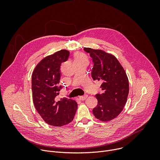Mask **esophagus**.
I'll list each match as a JSON object with an SVG mask.
<instances>
[{
	"instance_id": "34e87169",
	"label": "esophagus",
	"mask_w": 160,
	"mask_h": 160,
	"mask_svg": "<svg viewBox=\"0 0 160 160\" xmlns=\"http://www.w3.org/2000/svg\"><path fill=\"white\" fill-rule=\"evenodd\" d=\"M88 98V96L87 95H84V96H80V99L82 100V101H83V100H85L87 98Z\"/></svg>"
}]
</instances>
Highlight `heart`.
I'll use <instances>...</instances> for the list:
<instances>
[{"instance_id":"heart-1","label":"heart","mask_w":160,"mask_h":160,"mask_svg":"<svg viewBox=\"0 0 160 160\" xmlns=\"http://www.w3.org/2000/svg\"><path fill=\"white\" fill-rule=\"evenodd\" d=\"M74 59L76 60H84L87 59V56L81 52H77L74 55Z\"/></svg>"}]
</instances>
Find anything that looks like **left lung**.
<instances>
[{"label": "left lung", "mask_w": 160, "mask_h": 160, "mask_svg": "<svg viewBox=\"0 0 160 160\" xmlns=\"http://www.w3.org/2000/svg\"><path fill=\"white\" fill-rule=\"evenodd\" d=\"M90 54L94 66L91 75L94 80H101L102 94L96 95L98 105L92 110L94 115L102 122L116 118L123 110L129 92L127 74L118 59L102 50L84 48Z\"/></svg>", "instance_id": "1"}]
</instances>
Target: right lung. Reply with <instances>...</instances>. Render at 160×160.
Listing matches in <instances>:
<instances>
[{"label":"right lung","instance_id":"obj_1","mask_svg":"<svg viewBox=\"0 0 160 160\" xmlns=\"http://www.w3.org/2000/svg\"><path fill=\"white\" fill-rule=\"evenodd\" d=\"M70 52L62 49L43 58L35 67L32 77L34 106L43 120L50 125L61 127L73 121L77 103L64 98L56 100L62 88L59 85L60 66L68 60Z\"/></svg>","mask_w":160,"mask_h":160}]
</instances>
